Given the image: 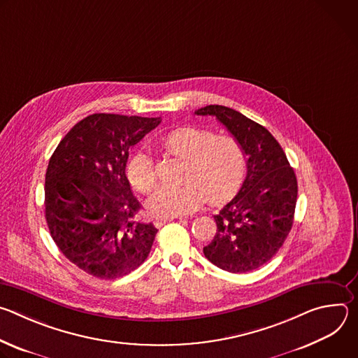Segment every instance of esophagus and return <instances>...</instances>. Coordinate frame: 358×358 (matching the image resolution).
I'll use <instances>...</instances> for the list:
<instances>
[{
	"label": "esophagus",
	"instance_id": "obj_1",
	"mask_svg": "<svg viewBox=\"0 0 358 358\" xmlns=\"http://www.w3.org/2000/svg\"><path fill=\"white\" fill-rule=\"evenodd\" d=\"M174 218H162V220H156L155 221V225L157 227V228H162L166 222H170V221H173Z\"/></svg>",
	"mask_w": 358,
	"mask_h": 358
}]
</instances>
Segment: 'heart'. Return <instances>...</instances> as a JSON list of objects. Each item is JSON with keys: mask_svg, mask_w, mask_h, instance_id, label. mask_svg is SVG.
Instances as JSON below:
<instances>
[{"mask_svg": "<svg viewBox=\"0 0 358 358\" xmlns=\"http://www.w3.org/2000/svg\"><path fill=\"white\" fill-rule=\"evenodd\" d=\"M169 155L184 160L181 180L176 187H162L147 201V211L157 218H174L198 208L203 198L213 206L229 201L242 187L246 176V152L234 136H217L210 129L182 126L160 137ZM130 184L140 192L157 185L152 159L137 151L127 163Z\"/></svg>", "mask_w": 358, "mask_h": 358, "instance_id": "b5f03b06", "label": "heart"}]
</instances>
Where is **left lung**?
<instances>
[{
	"mask_svg": "<svg viewBox=\"0 0 358 358\" xmlns=\"http://www.w3.org/2000/svg\"><path fill=\"white\" fill-rule=\"evenodd\" d=\"M215 116L245 148L248 173L239 192L214 215L217 234L203 246L215 266L245 273L269 262L287 238L294 217L297 180L278 140L242 113L210 105L195 110Z\"/></svg>",
	"mask_w": 358,
	"mask_h": 358,
	"instance_id": "obj_1",
	"label": "left lung"
}]
</instances>
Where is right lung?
Here are the masks:
<instances>
[{"label":"right lung","mask_w":358,"mask_h":358,"mask_svg":"<svg viewBox=\"0 0 358 358\" xmlns=\"http://www.w3.org/2000/svg\"><path fill=\"white\" fill-rule=\"evenodd\" d=\"M160 117L94 113L61 140L45 174V218L54 242L75 266L116 279L148 257L157 228L137 222L141 208L126 177L129 150Z\"/></svg>","instance_id":"add662e5"}]
</instances>
